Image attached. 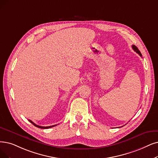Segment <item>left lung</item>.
<instances>
[{"mask_svg": "<svg viewBox=\"0 0 158 158\" xmlns=\"http://www.w3.org/2000/svg\"><path fill=\"white\" fill-rule=\"evenodd\" d=\"M132 48L134 49V50L135 52H136L140 56H142V55H141V52L139 51V50L138 48H137V47H136V46H135L134 45H132Z\"/></svg>", "mask_w": 158, "mask_h": 158, "instance_id": "left-lung-1", "label": "left lung"}]
</instances>
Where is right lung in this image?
<instances>
[{
  "instance_id": "obj_1",
  "label": "right lung",
  "mask_w": 158,
  "mask_h": 158,
  "mask_svg": "<svg viewBox=\"0 0 158 158\" xmlns=\"http://www.w3.org/2000/svg\"><path fill=\"white\" fill-rule=\"evenodd\" d=\"M28 121H29L31 124H34V125L35 126V127H37V128H42V129H48V128H52V127H55V126H56V125H53V126H50V127H41V126L35 124L34 123H33L32 121H30V120H28Z\"/></svg>"
}]
</instances>
